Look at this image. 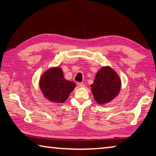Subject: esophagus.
<instances>
[{"label": "esophagus", "mask_w": 156, "mask_h": 156, "mask_svg": "<svg viewBox=\"0 0 156 156\" xmlns=\"http://www.w3.org/2000/svg\"><path fill=\"white\" fill-rule=\"evenodd\" d=\"M77 85H78L79 87H84V84L83 83H78L77 84Z\"/></svg>", "instance_id": "obj_1"}]
</instances>
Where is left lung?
I'll return each instance as SVG.
<instances>
[{"label":"left lung","instance_id":"8db88e82","mask_svg":"<svg viewBox=\"0 0 156 156\" xmlns=\"http://www.w3.org/2000/svg\"><path fill=\"white\" fill-rule=\"evenodd\" d=\"M121 86V80L117 73L111 67L106 66L102 67L98 71L90 87L97 103L104 104L117 97Z\"/></svg>","mask_w":156,"mask_h":156}]
</instances>
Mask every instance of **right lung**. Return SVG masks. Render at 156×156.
Returning a JSON list of instances; mask_svg holds the SVG:
<instances>
[{
	"instance_id": "1",
	"label": "right lung",
	"mask_w": 156,
	"mask_h": 156,
	"mask_svg": "<svg viewBox=\"0 0 156 156\" xmlns=\"http://www.w3.org/2000/svg\"><path fill=\"white\" fill-rule=\"evenodd\" d=\"M75 87L73 82L65 79L63 70L59 67L46 70L39 80V87L44 96L55 103H63Z\"/></svg>"
}]
</instances>
